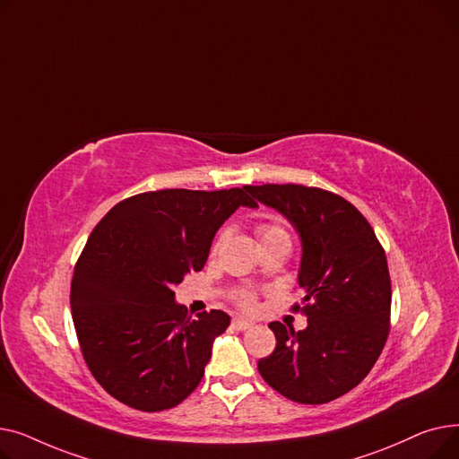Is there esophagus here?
<instances>
[{"mask_svg": "<svg viewBox=\"0 0 459 459\" xmlns=\"http://www.w3.org/2000/svg\"><path fill=\"white\" fill-rule=\"evenodd\" d=\"M232 327H234L236 331H247V329L253 327V324L247 322V320H242V318H234V320H232Z\"/></svg>", "mask_w": 459, "mask_h": 459, "instance_id": "obj_1", "label": "esophagus"}]
</instances>
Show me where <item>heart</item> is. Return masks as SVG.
<instances>
[{
	"instance_id": "b5f03b06",
	"label": "heart",
	"mask_w": 459,
	"mask_h": 459,
	"mask_svg": "<svg viewBox=\"0 0 459 459\" xmlns=\"http://www.w3.org/2000/svg\"><path fill=\"white\" fill-rule=\"evenodd\" d=\"M256 234H258V239H260V246H262V244H268V242H273V239H290V238H288V234L284 232V229H281V227H277V225H272V223H262V225H258ZM221 239H223V238L217 239L215 246H213V251L220 249ZM234 299L238 301L239 307H244V308H247V310H251V308L255 307V294H253L251 290H238L236 296H234Z\"/></svg>"
}]
</instances>
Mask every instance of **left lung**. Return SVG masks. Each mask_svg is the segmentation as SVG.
I'll use <instances>...</instances> for the list:
<instances>
[{"label": "left lung", "mask_w": 459, "mask_h": 459, "mask_svg": "<svg viewBox=\"0 0 459 459\" xmlns=\"http://www.w3.org/2000/svg\"><path fill=\"white\" fill-rule=\"evenodd\" d=\"M244 189L282 213L301 239L298 282L308 320L303 331L270 324L277 346L258 360V372L288 400L327 403L367 377L387 342V256L365 215L331 191L299 184Z\"/></svg>", "instance_id": "8db88e82"}]
</instances>
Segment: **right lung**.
Masks as SVG:
<instances>
[{"instance_id":"add662e5","label":"right lung","mask_w":459,"mask_h":459,"mask_svg":"<svg viewBox=\"0 0 459 459\" xmlns=\"http://www.w3.org/2000/svg\"><path fill=\"white\" fill-rule=\"evenodd\" d=\"M244 187L161 189L113 206L91 232L74 268L70 307L94 379L139 411H163L197 389L213 341L230 316L193 320L175 299L189 272H201L212 239L239 208Z\"/></svg>"}]
</instances>
